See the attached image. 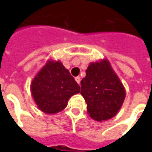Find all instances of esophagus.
Returning a JSON list of instances; mask_svg holds the SVG:
<instances>
[{"label":"esophagus","mask_w":152,"mask_h":152,"mask_svg":"<svg viewBox=\"0 0 152 152\" xmlns=\"http://www.w3.org/2000/svg\"><path fill=\"white\" fill-rule=\"evenodd\" d=\"M75 80H76V82L80 85V76H76V78H75Z\"/></svg>","instance_id":"1"}]
</instances>
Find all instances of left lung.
<instances>
[{"instance_id": "left-lung-1", "label": "left lung", "mask_w": 152, "mask_h": 152, "mask_svg": "<svg viewBox=\"0 0 152 152\" xmlns=\"http://www.w3.org/2000/svg\"><path fill=\"white\" fill-rule=\"evenodd\" d=\"M80 84V94L86 100L87 112L91 118L107 121L121 109L125 90L107 60L90 63Z\"/></svg>"}]
</instances>
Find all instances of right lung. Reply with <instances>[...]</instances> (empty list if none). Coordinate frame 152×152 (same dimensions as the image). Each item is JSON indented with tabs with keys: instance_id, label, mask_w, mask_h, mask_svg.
Returning <instances> with one entry per match:
<instances>
[{
	"instance_id": "1",
	"label": "right lung",
	"mask_w": 152,
	"mask_h": 152,
	"mask_svg": "<svg viewBox=\"0 0 152 152\" xmlns=\"http://www.w3.org/2000/svg\"><path fill=\"white\" fill-rule=\"evenodd\" d=\"M80 87L60 62L49 61L36 76L31 90L39 109L48 114L62 111Z\"/></svg>"
}]
</instances>
